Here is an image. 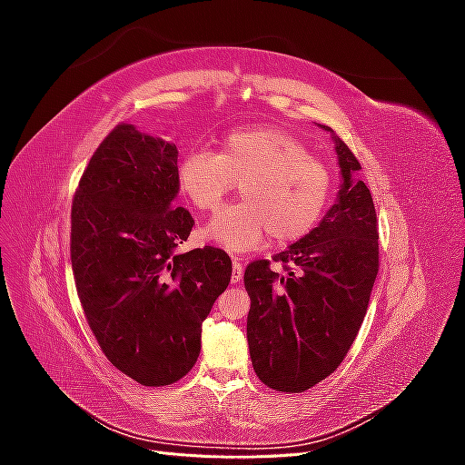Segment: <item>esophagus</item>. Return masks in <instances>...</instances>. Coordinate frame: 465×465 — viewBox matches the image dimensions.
Instances as JSON below:
<instances>
[{"mask_svg": "<svg viewBox=\"0 0 465 465\" xmlns=\"http://www.w3.org/2000/svg\"><path fill=\"white\" fill-rule=\"evenodd\" d=\"M242 272H244V267H242V262H241V258H232V283H238V281L242 279Z\"/></svg>", "mask_w": 465, "mask_h": 465, "instance_id": "esophagus-1", "label": "esophagus"}]
</instances>
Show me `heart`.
Segmentation results:
<instances>
[{"label": "heart", "mask_w": 465, "mask_h": 465, "mask_svg": "<svg viewBox=\"0 0 465 465\" xmlns=\"http://www.w3.org/2000/svg\"><path fill=\"white\" fill-rule=\"evenodd\" d=\"M178 182L200 211H215L238 184L241 203L221 209L203 234L231 252H244L265 234L275 244L297 242L326 211L333 180L301 139L279 128H248L223 139L221 153L190 151Z\"/></svg>", "instance_id": "obj_1"}]
</instances>
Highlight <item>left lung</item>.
Returning a JSON list of instances; mask_svg holds the SVG:
<instances>
[{
	"label": "left lung",
	"mask_w": 465,
	"mask_h": 465,
	"mask_svg": "<svg viewBox=\"0 0 465 465\" xmlns=\"http://www.w3.org/2000/svg\"><path fill=\"white\" fill-rule=\"evenodd\" d=\"M323 130L331 132L328 125ZM335 139L343 184L337 202L299 242L250 262L248 347L258 378L277 391L299 393L330 376L353 345L378 273V219L361 163Z\"/></svg>",
	"instance_id": "8db88e82"
}]
</instances>
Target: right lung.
<instances>
[{
	"label": "right lung",
	"instance_id": "add662e5",
	"mask_svg": "<svg viewBox=\"0 0 465 465\" xmlns=\"http://www.w3.org/2000/svg\"><path fill=\"white\" fill-rule=\"evenodd\" d=\"M178 149L118 124L87 164L72 205V267L106 359L143 386H168L200 357L202 323L229 287L221 248L176 254L190 211L176 207Z\"/></svg>",
	"mask_w": 465,
	"mask_h": 465
}]
</instances>
